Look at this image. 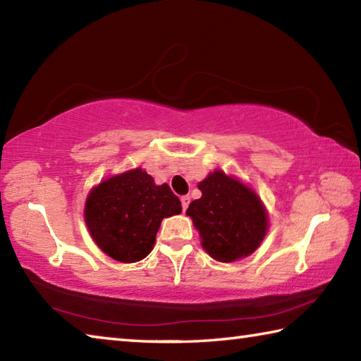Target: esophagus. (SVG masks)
<instances>
[{
  "instance_id": "esophagus-1",
  "label": "esophagus",
  "mask_w": 361,
  "mask_h": 361,
  "mask_svg": "<svg viewBox=\"0 0 361 361\" xmlns=\"http://www.w3.org/2000/svg\"><path fill=\"white\" fill-rule=\"evenodd\" d=\"M189 200H191V197H189V195H183V197H181V207H183V210L188 209Z\"/></svg>"
}]
</instances>
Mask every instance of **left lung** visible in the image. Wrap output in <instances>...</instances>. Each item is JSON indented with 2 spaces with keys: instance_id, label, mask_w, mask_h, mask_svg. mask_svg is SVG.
I'll use <instances>...</instances> for the list:
<instances>
[{
  "instance_id": "8db88e82",
  "label": "left lung",
  "mask_w": 361,
  "mask_h": 361,
  "mask_svg": "<svg viewBox=\"0 0 361 361\" xmlns=\"http://www.w3.org/2000/svg\"><path fill=\"white\" fill-rule=\"evenodd\" d=\"M199 189L202 197L189 204L186 215L205 252L221 262L252 255L267 231V213L256 192L221 170L200 181Z\"/></svg>"
}]
</instances>
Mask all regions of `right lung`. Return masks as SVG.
Instances as JSON below:
<instances>
[{"label": "right lung", "instance_id": "add662e5", "mask_svg": "<svg viewBox=\"0 0 361 361\" xmlns=\"http://www.w3.org/2000/svg\"><path fill=\"white\" fill-rule=\"evenodd\" d=\"M181 213L167 183L156 185L142 169L102 181L89 192L84 219L94 242L109 258L137 262L151 253L164 218Z\"/></svg>", "mask_w": 361, "mask_h": 361}]
</instances>
